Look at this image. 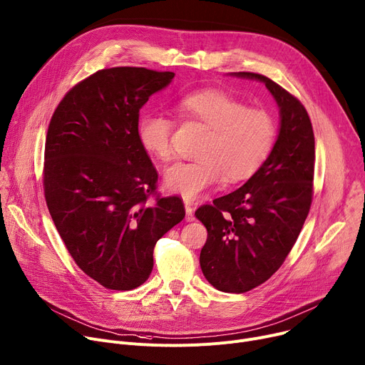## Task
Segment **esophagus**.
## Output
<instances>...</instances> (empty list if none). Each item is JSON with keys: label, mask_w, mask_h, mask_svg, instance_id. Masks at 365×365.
I'll return each mask as SVG.
<instances>
[{"label": "esophagus", "mask_w": 365, "mask_h": 365, "mask_svg": "<svg viewBox=\"0 0 365 365\" xmlns=\"http://www.w3.org/2000/svg\"><path fill=\"white\" fill-rule=\"evenodd\" d=\"M184 206H185V221H187V222L195 221V215H192V207H191L190 202H185Z\"/></svg>", "instance_id": "esophagus-1"}]
</instances>
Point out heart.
I'll return each mask as SVG.
<instances>
[{"instance_id":"heart-1","label":"heart","mask_w":365,"mask_h":365,"mask_svg":"<svg viewBox=\"0 0 365 365\" xmlns=\"http://www.w3.org/2000/svg\"><path fill=\"white\" fill-rule=\"evenodd\" d=\"M181 116L207 128L197 160L178 162L163 174L168 191L184 200L199 199L218 184L242 181L261 168L277 137L274 116L225 91L209 88L185 94L177 104ZM174 122L160 113H144L137 123V138L147 153L159 160L173 158Z\"/></svg>"}]
</instances>
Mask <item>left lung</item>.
Segmentation results:
<instances>
[{
	"mask_svg": "<svg viewBox=\"0 0 365 365\" xmlns=\"http://www.w3.org/2000/svg\"><path fill=\"white\" fill-rule=\"evenodd\" d=\"M230 75L262 82L280 113L277 140L261 168L240 188L195 213L207 230L200 252L206 280L221 292L245 293L282 267L304 227L312 202L315 141L296 97L264 75Z\"/></svg>",
	"mask_w": 365,
	"mask_h": 365,
	"instance_id": "1",
	"label": "left lung"
}]
</instances>
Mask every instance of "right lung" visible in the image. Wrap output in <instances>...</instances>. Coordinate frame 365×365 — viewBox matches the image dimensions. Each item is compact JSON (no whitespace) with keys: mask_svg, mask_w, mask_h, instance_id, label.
<instances>
[{"mask_svg":"<svg viewBox=\"0 0 365 365\" xmlns=\"http://www.w3.org/2000/svg\"><path fill=\"white\" fill-rule=\"evenodd\" d=\"M174 76L145 68L98 71L64 96L48 126L50 215L76 265L106 289L141 286L156 242L185 217L177 196L147 202L158 173L137 138L140 109Z\"/></svg>","mask_w":365,"mask_h":365,"instance_id":"add662e5","label":"right lung"}]
</instances>
